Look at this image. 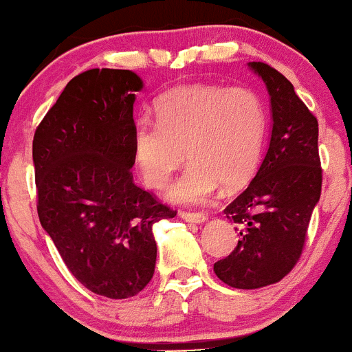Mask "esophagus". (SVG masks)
Listing matches in <instances>:
<instances>
[{"label":"esophagus","instance_id":"34e87169","mask_svg":"<svg viewBox=\"0 0 352 352\" xmlns=\"http://www.w3.org/2000/svg\"><path fill=\"white\" fill-rule=\"evenodd\" d=\"M180 217L184 218L185 221H190V223H205L208 220V217L205 213H190V212H182Z\"/></svg>","mask_w":352,"mask_h":352}]
</instances>
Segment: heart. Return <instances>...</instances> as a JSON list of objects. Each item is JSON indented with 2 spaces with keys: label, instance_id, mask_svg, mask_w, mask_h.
<instances>
[{
  "label": "heart",
  "instance_id": "heart-1",
  "mask_svg": "<svg viewBox=\"0 0 352 352\" xmlns=\"http://www.w3.org/2000/svg\"><path fill=\"white\" fill-rule=\"evenodd\" d=\"M155 111L157 122L140 120L132 135V157L147 187H165L187 157L192 165L167 192L173 204H204L220 185L236 190L252 180L268 125L256 92L192 84L160 98Z\"/></svg>",
  "mask_w": 352,
  "mask_h": 352
}]
</instances>
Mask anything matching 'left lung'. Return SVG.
Instances as JSON below:
<instances>
[{"label":"left lung","mask_w":352,"mask_h":352,"mask_svg":"<svg viewBox=\"0 0 352 352\" xmlns=\"http://www.w3.org/2000/svg\"><path fill=\"white\" fill-rule=\"evenodd\" d=\"M270 94L272 137L248 188L225 208L240 240L213 272L232 288L278 283L300 260L311 213L321 197L318 120L293 84L265 63H248Z\"/></svg>","instance_id":"obj_1"}]
</instances>
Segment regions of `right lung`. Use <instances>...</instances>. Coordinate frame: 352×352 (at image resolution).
Masks as SVG:
<instances>
[{
	"instance_id": "right-lung-1",
	"label": "right lung",
	"mask_w": 352,
	"mask_h": 352,
	"mask_svg": "<svg viewBox=\"0 0 352 352\" xmlns=\"http://www.w3.org/2000/svg\"><path fill=\"white\" fill-rule=\"evenodd\" d=\"M132 71L91 69L67 82L33 140L38 215L80 285L112 300L152 280L153 223L175 212L132 182Z\"/></svg>"
}]
</instances>
